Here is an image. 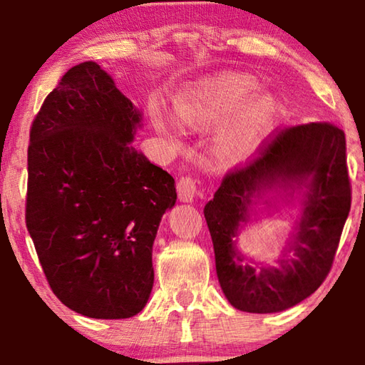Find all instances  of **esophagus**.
Returning a JSON list of instances; mask_svg holds the SVG:
<instances>
[{"label":"esophagus","instance_id":"34e87169","mask_svg":"<svg viewBox=\"0 0 365 365\" xmlns=\"http://www.w3.org/2000/svg\"><path fill=\"white\" fill-rule=\"evenodd\" d=\"M196 178L193 175H185L177 183V193L182 201H193L196 193Z\"/></svg>","mask_w":365,"mask_h":365}]
</instances>
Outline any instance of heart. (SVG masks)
Wrapping results in <instances>:
<instances>
[{"label":"heart","instance_id":"obj_1","mask_svg":"<svg viewBox=\"0 0 365 365\" xmlns=\"http://www.w3.org/2000/svg\"><path fill=\"white\" fill-rule=\"evenodd\" d=\"M257 90V80L246 73L224 72L202 80L193 90L178 98L177 113L191 128H201L235 114L217 137V151L225 160H238L248 154L257 140L269 130L279 114V104L270 95L251 98ZM154 127L170 143L178 145L182 128L165 110L151 108Z\"/></svg>","mask_w":365,"mask_h":365}]
</instances>
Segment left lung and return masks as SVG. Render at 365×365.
I'll return each mask as SVG.
<instances>
[{
	"instance_id": "8db88e82",
	"label": "left lung",
	"mask_w": 365,
	"mask_h": 365,
	"mask_svg": "<svg viewBox=\"0 0 365 365\" xmlns=\"http://www.w3.org/2000/svg\"><path fill=\"white\" fill-rule=\"evenodd\" d=\"M309 180L300 232L281 259V267L256 272L234 251L232 237L247 217L252 195L272 184L297 186ZM351 209V182L346 138L330 122L277 127L256 148L252 159L227 170L219 190L205 207L211 232L215 270L222 292L245 312H279L298 304L322 285L335 259Z\"/></svg>"
}]
</instances>
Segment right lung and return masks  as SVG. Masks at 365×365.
I'll use <instances>...</instances> for the list:
<instances>
[{"label":"right lung","instance_id":"right-lung-1","mask_svg":"<svg viewBox=\"0 0 365 365\" xmlns=\"http://www.w3.org/2000/svg\"><path fill=\"white\" fill-rule=\"evenodd\" d=\"M140 113L96 63L67 71L30 127L26 224L58 299L128 319L153 289V243L174 178L130 141Z\"/></svg>","mask_w":365,"mask_h":365}]
</instances>
